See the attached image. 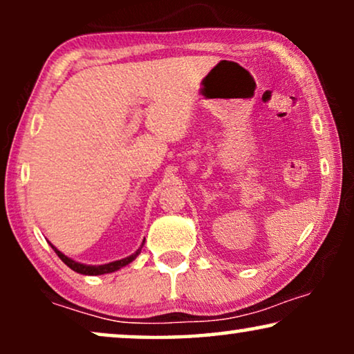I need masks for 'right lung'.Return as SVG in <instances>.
Wrapping results in <instances>:
<instances>
[{"instance_id": "1", "label": "right lung", "mask_w": 354, "mask_h": 354, "mask_svg": "<svg viewBox=\"0 0 354 354\" xmlns=\"http://www.w3.org/2000/svg\"><path fill=\"white\" fill-rule=\"evenodd\" d=\"M50 245H51V248L56 251V254L59 256L62 263H64L66 266H69V268H71L72 270H75V272L84 274V275H103V274L115 272V270L122 269V268H125V266H127V264L132 263V261H133L135 258H137V256L140 254V251H142L143 245H145V240H143V243L140 245V248H138L137 251H135L133 254L127 256V258H122V259L113 261V263H108V264H98V266H91V264L79 263V261H74L72 258H69V256H66L64 253H62V251L57 250L56 246L51 243V241H50Z\"/></svg>"}]
</instances>
